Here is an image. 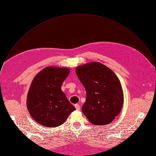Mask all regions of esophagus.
I'll use <instances>...</instances> for the list:
<instances>
[{
    "label": "esophagus",
    "instance_id": "1",
    "mask_svg": "<svg viewBox=\"0 0 156 156\" xmlns=\"http://www.w3.org/2000/svg\"><path fill=\"white\" fill-rule=\"evenodd\" d=\"M75 108H76V109L77 110H80V106L79 104H75Z\"/></svg>",
    "mask_w": 156,
    "mask_h": 156
}]
</instances>
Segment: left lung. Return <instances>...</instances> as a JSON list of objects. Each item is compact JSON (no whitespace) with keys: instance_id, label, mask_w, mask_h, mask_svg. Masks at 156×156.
<instances>
[{"instance_id":"8db88e82","label":"left lung","mask_w":156,"mask_h":156,"mask_svg":"<svg viewBox=\"0 0 156 156\" xmlns=\"http://www.w3.org/2000/svg\"><path fill=\"white\" fill-rule=\"evenodd\" d=\"M87 93L82 112L97 126L110 124L120 113L123 103L122 85L114 72L99 62H91L75 69Z\"/></svg>"}]
</instances>
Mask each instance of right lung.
Segmentation results:
<instances>
[{
    "label": "right lung",
    "mask_w": 156,
    "mask_h": 156,
    "mask_svg": "<svg viewBox=\"0 0 156 156\" xmlns=\"http://www.w3.org/2000/svg\"><path fill=\"white\" fill-rule=\"evenodd\" d=\"M69 73L68 68L48 66L39 71L31 83L27 96V108L41 126L56 127L76 110L61 90Z\"/></svg>",
    "instance_id": "right-lung-1"
}]
</instances>
